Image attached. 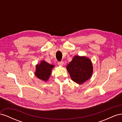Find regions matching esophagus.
<instances>
[{
	"label": "esophagus",
	"instance_id": "obj_1",
	"mask_svg": "<svg viewBox=\"0 0 122 122\" xmlns=\"http://www.w3.org/2000/svg\"><path fill=\"white\" fill-rule=\"evenodd\" d=\"M58 65H59V66H63V65H64V62L63 61H59V62H58Z\"/></svg>",
	"mask_w": 122,
	"mask_h": 122
}]
</instances>
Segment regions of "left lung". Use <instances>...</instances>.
<instances>
[{
    "label": "left lung",
    "instance_id": "8db88e82",
    "mask_svg": "<svg viewBox=\"0 0 122 122\" xmlns=\"http://www.w3.org/2000/svg\"><path fill=\"white\" fill-rule=\"evenodd\" d=\"M67 69L73 81L82 84L89 79L93 74L92 61L86 56L76 55L67 66Z\"/></svg>",
    "mask_w": 122,
    "mask_h": 122
}]
</instances>
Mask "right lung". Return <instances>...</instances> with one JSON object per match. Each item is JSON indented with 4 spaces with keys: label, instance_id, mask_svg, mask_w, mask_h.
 Here are the masks:
<instances>
[{
    "label": "right lung",
    "instance_id": "right-lung-1",
    "mask_svg": "<svg viewBox=\"0 0 122 122\" xmlns=\"http://www.w3.org/2000/svg\"><path fill=\"white\" fill-rule=\"evenodd\" d=\"M54 67V65L47 63L45 61H41L40 64L36 65L35 75L40 79L47 81L49 78L51 71Z\"/></svg>",
    "mask_w": 122,
    "mask_h": 122
}]
</instances>
